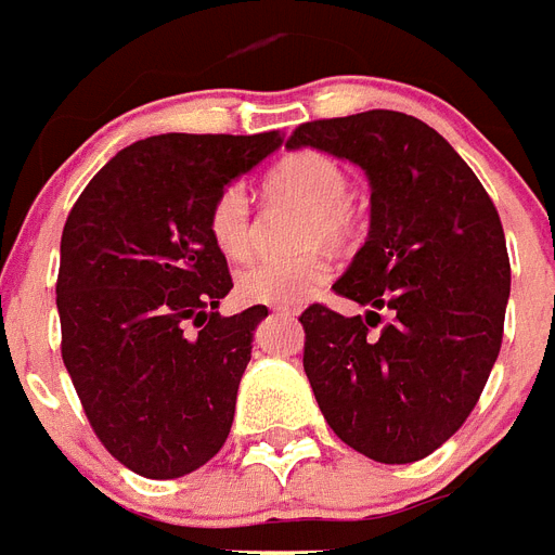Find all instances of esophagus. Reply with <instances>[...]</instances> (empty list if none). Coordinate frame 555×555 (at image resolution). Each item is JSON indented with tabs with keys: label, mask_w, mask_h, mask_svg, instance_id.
Here are the masks:
<instances>
[{
	"label": "esophagus",
	"mask_w": 555,
	"mask_h": 555,
	"mask_svg": "<svg viewBox=\"0 0 555 555\" xmlns=\"http://www.w3.org/2000/svg\"><path fill=\"white\" fill-rule=\"evenodd\" d=\"M274 312L289 314V318H295V314H300V309H298V306H274Z\"/></svg>",
	"instance_id": "obj_1"
}]
</instances>
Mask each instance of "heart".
Segmentation results:
<instances>
[{
	"instance_id": "b5f03b06",
	"label": "heart",
	"mask_w": 555,
	"mask_h": 555,
	"mask_svg": "<svg viewBox=\"0 0 555 555\" xmlns=\"http://www.w3.org/2000/svg\"><path fill=\"white\" fill-rule=\"evenodd\" d=\"M266 192L278 201L309 208V243H344L358 229V211L349 201V175L338 159L318 149H300L274 163L266 175ZM208 234L229 260H241L251 246V201L246 185L229 183L208 208ZM330 257L321 251L300 257L257 260L237 274V295L249 304L295 306L312 298L330 278Z\"/></svg>"
}]
</instances>
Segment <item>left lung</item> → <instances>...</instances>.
I'll list each match as a JSON object with an SVG mask.
<instances>
[{"instance_id":"8db88e82","label":"left lung","mask_w":555,"mask_h":555,"mask_svg":"<svg viewBox=\"0 0 555 555\" xmlns=\"http://www.w3.org/2000/svg\"><path fill=\"white\" fill-rule=\"evenodd\" d=\"M286 145L349 159L372 185L370 237L332 283L370 312L312 304L300 314L318 406L366 459H427L467 421L502 349L509 257L499 211L453 145L401 111L304 122Z\"/></svg>"}]
</instances>
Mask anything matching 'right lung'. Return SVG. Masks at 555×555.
<instances>
[{
	"label": "right lung",
	"mask_w": 555,
	"mask_h": 555,
	"mask_svg": "<svg viewBox=\"0 0 555 555\" xmlns=\"http://www.w3.org/2000/svg\"><path fill=\"white\" fill-rule=\"evenodd\" d=\"M281 143V131L149 137L111 157L65 220L62 361L102 447L137 476H189L229 438L269 309L217 312L232 274L208 208Z\"/></svg>",
	"instance_id": "obj_1"
}]
</instances>
